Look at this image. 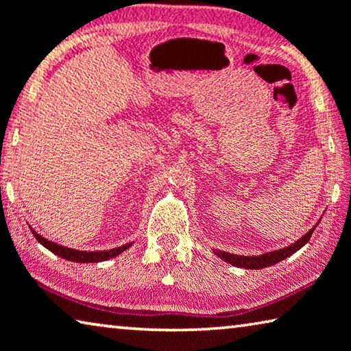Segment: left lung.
I'll use <instances>...</instances> for the list:
<instances>
[{"label":"left lung","mask_w":351,"mask_h":351,"mask_svg":"<svg viewBox=\"0 0 351 351\" xmlns=\"http://www.w3.org/2000/svg\"><path fill=\"white\" fill-rule=\"evenodd\" d=\"M317 225H319V223H317ZM317 225L313 228V230H309L308 232H306V234L302 239H298L295 243H292V245H289L286 248L276 250V252H269V253H264L261 256H239V254H231V253H226V252H219V250H215L214 253L219 256V258L226 261L228 264L241 267V269H250V270L264 269V267H270L274 264H278L280 261L289 258V256L298 252L300 248L306 245V242H308L311 236H313V232L317 228Z\"/></svg>","instance_id":"1"}]
</instances>
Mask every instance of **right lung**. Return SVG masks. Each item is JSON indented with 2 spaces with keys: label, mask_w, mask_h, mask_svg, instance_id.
<instances>
[{
  "label": "right lung",
  "mask_w": 351,
  "mask_h": 351,
  "mask_svg": "<svg viewBox=\"0 0 351 351\" xmlns=\"http://www.w3.org/2000/svg\"><path fill=\"white\" fill-rule=\"evenodd\" d=\"M31 231L37 241L40 242L43 247L48 248L49 252L60 256V258H64L66 261H73V263H101V261H108L110 258H115V256L123 253L125 250H128L132 245V242H130V243H125V245L117 247L112 250H104V252H80V250L62 247V245H59V243L48 241V239L42 237L40 234H37L34 230H31Z\"/></svg>",
  "instance_id": "1"
}]
</instances>
